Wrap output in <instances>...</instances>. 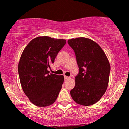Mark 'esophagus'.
<instances>
[{"mask_svg": "<svg viewBox=\"0 0 129 129\" xmlns=\"http://www.w3.org/2000/svg\"><path fill=\"white\" fill-rule=\"evenodd\" d=\"M70 78V77H68V76H66V75H64V78L65 80H68V79H69Z\"/></svg>", "mask_w": 129, "mask_h": 129, "instance_id": "1", "label": "esophagus"}]
</instances>
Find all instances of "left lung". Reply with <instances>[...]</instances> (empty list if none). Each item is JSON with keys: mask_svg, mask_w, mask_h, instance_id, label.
I'll use <instances>...</instances> for the list:
<instances>
[{"mask_svg": "<svg viewBox=\"0 0 129 129\" xmlns=\"http://www.w3.org/2000/svg\"><path fill=\"white\" fill-rule=\"evenodd\" d=\"M79 68L75 85L70 91L77 104L88 106L97 103L107 90L110 66L105 53L91 39L80 37L69 39Z\"/></svg>", "mask_w": 129, "mask_h": 129, "instance_id": "left-lung-1", "label": "left lung"}]
</instances>
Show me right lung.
I'll use <instances>...</instances> for the list:
<instances>
[{"instance_id": "right-lung-1", "label": "right lung", "mask_w": 129, "mask_h": 129, "mask_svg": "<svg viewBox=\"0 0 129 129\" xmlns=\"http://www.w3.org/2000/svg\"><path fill=\"white\" fill-rule=\"evenodd\" d=\"M66 44L65 39L39 37L32 39L22 52L18 65L20 84L35 106H50L57 99L64 77L49 74L48 68Z\"/></svg>"}]
</instances>
